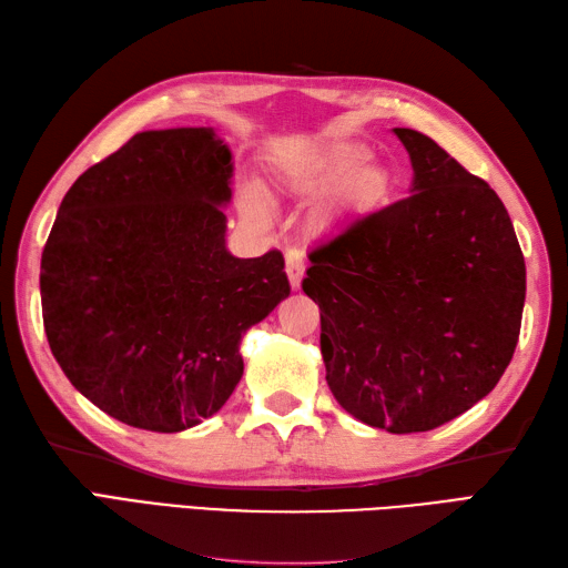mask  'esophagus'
<instances>
[{
    "mask_svg": "<svg viewBox=\"0 0 568 568\" xmlns=\"http://www.w3.org/2000/svg\"><path fill=\"white\" fill-rule=\"evenodd\" d=\"M285 271L293 290H300L302 275H305V254H302L300 248H287L285 252Z\"/></svg>",
    "mask_w": 568,
    "mask_h": 568,
    "instance_id": "obj_1",
    "label": "esophagus"
}]
</instances>
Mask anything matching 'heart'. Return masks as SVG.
Returning <instances> with one entry per match:
<instances>
[{
  "label": "heart",
  "mask_w": 568,
  "mask_h": 568,
  "mask_svg": "<svg viewBox=\"0 0 568 568\" xmlns=\"http://www.w3.org/2000/svg\"><path fill=\"white\" fill-rule=\"evenodd\" d=\"M371 160V152L361 144H341L324 152L320 160L310 166L305 176V186L312 191H332L338 183H346L344 195H341V207L344 210H367L377 205L389 191V179L379 166H365ZM246 213L256 217L266 215V203L261 201L258 191H244Z\"/></svg>",
  "instance_id": "obj_1"
}]
</instances>
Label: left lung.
I'll return each instance as SVG.
<instances>
[{"label": "left lung", "mask_w": 568, "mask_h": 568, "mask_svg": "<svg viewBox=\"0 0 568 568\" xmlns=\"http://www.w3.org/2000/svg\"><path fill=\"white\" fill-rule=\"evenodd\" d=\"M414 189L310 254L336 402L389 433L433 430L489 394L516 351L525 258L489 183L438 142L394 128Z\"/></svg>", "instance_id": "1"}]
</instances>
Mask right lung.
<instances>
[{"label":"right lung","mask_w":568,"mask_h":568,"mask_svg":"<svg viewBox=\"0 0 568 568\" xmlns=\"http://www.w3.org/2000/svg\"><path fill=\"white\" fill-rule=\"evenodd\" d=\"M232 152L213 128L148 130L62 197L41 258L62 373L123 424L179 433L242 379V336L290 295L281 252L224 246Z\"/></svg>","instance_id":"add662e5"}]
</instances>
